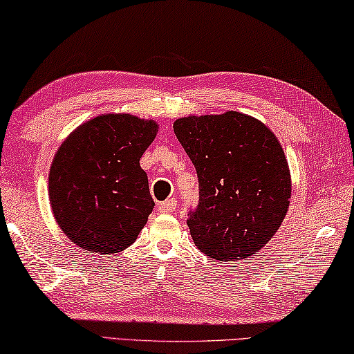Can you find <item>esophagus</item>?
<instances>
[{"instance_id": "obj_1", "label": "esophagus", "mask_w": 354, "mask_h": 354, "mask_svg": "<svg viewBox=\"0 0 354 354\" xmlns=\"http://www.w3.org/2000/svg\"><path fill=\"white\" fill-rule=\"evenodd\" d=\"M176 207V200L175 198H168L165 201H162V203L157 205V211L159 212H173Z\"/></svg>"}]
</instances>
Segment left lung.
I'll return each instance as SVG.
<instances>
[{"label": "left lung", "mask_w": 354, "mask_h": 354, "mask_svg": "<svg viewBox=\"0 0 354 354\" xmlns=\"http://www.w3.org/2000/svg\"><path fill=\"white\" fill-rule=\"evenodd\" d=\"M176 138L198 176L187 225L197 249L218 261L250 258L274 236L291 195L276 136L238 111L176 120Z\"/></svg>", "instance_id": "left-lung-1"}]
</instances>
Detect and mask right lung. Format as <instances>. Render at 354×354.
Wrapping results in <instances>:
<instances>
[{
	"mask_svg": "<svg viewBox=\"0 0 354 354\" xmlns=\"http://www.w3.org/2000/svg\"><path fill=\"white\" fill-rule=\"evenodd\" d=\"M156 133L154 121L102 115L64 140L50 168L48 194L72 243L110 255L137 239L154 207L140 159Z\"/></svg>",
	"mask_w": 354,
	"mask_h": 354,
	"instance_id": "obj_1",
	"label": "right lung"
}]
</instances>
